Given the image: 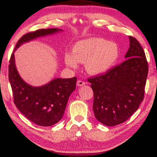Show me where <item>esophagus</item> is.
Returning <instances> with one entry per match:
<instances>
[{
	"mask_svg": "<svg viewBox=\"0 0 157 157\" xmlns=\"http://www.w3.org/2000/svg\"><path fill=\"white\" fill-rule=\"evenodd\" d=\"M76 84H77V86H81L85 85V84H86V83H85V82H83V81H82L78 80V81H77Z\"/></svg>",
	"mask_w": 157,
	"mask_h": 157,
	"instance_id": "esophagus-1",
	"label": "esophagus"
}]
</instances>
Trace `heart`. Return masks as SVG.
<instances>
[{
    "mask_svg": "<svg viewBox=\"0 0 157 157\" xmlns=\"http://www.w3.org/2000/svg\"><path fill=\"white\" fill-rule=\"evenodd\" d=\"M120 49L117 44L101 38H90L77 42L72 53H66V66L76 68L78 63H85L89 74H101L113 67L119 59Z\"/></svg>",
    "mask_w": 157,
    "mask_h": 157,
    "instance_id": "heart-1",
    "label": "heart"
}]
</instances>
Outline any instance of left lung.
Listing matches in <instances>:
<instances>
[{
	"label": "left lung",
	"mask_w": 157,
	"mask_h": 157,
	"mask_svg": "<svg viewBox=\"0 0 157 157\" xmlns=\"http://www.w3.org/2000/svg\"><path fill=\"white\" fill-rule=\"evenodd\" d=\"M128 38L130 45L125 61L106 74L88 79L94 92V115L106 126L124 123L144 99L148 63L138 40Z\"/></svg>",
	"instance_id": "8db88e82"
}]
</instances>
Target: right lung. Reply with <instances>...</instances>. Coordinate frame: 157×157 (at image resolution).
Masks as SVG:
<instances>
[{
    "label": "right lung",
    "instance_id": "add662e5",
    "mask_svg": "<svg viewBox=\"0 0 157 157\" xmlns=\"http://www.w3.org/2000/svg\"><path fill=\"white\" fill-rule=\"evenodd\" d=\"M63 30L48 29L25 34L17 43L8 66V78L13 94L14 104L28 119L41 126H50L62 119L68 98L76 89V77L54 78L41 86H33L25 82L16 66L14 53L25 43Z\"/></svg>",
    "mask_w": 157,
    "mask_h": 157
}]
</instances>
